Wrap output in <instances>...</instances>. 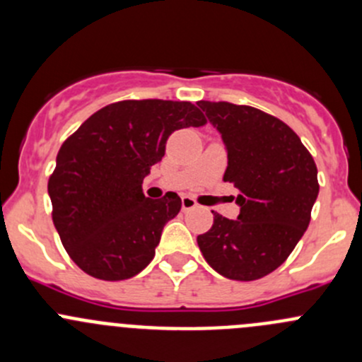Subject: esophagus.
I'll list each match as a JSON object with an SVG mask.
<instances>
[{
  "label": "esophagus",
  "mask_w": 362,
  "mask_h": 362,
  "mask_svg": "<svg viewBox=\"0 0 362 362\" xmlns=\"http://www.w3.org/2000/svg\"><path fill=\"white\" fill-rule=\"evenodd\" d=\"M198 206V203L191 198V196H182V210H192V208Z\"/></svg>",
  "instance_id": "obj_1"
}]
</instances>
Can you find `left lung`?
<instances>
[{
    "label": "left lung",
    "mask_w": 362,
    "mask_h": 362,
    "mask_svg": "<svg viewBox=\"0 0 362 362\" xmlns=\"http://www.w3.org/2000/svg\"><path fill=\"white\" fill-rule=\"evenodd\" d=\"M228 152L224 180L240 194L236 221L214 214L198 236L208 264L231 280H257L275 272L310 224L319 194L317 166L298 134L276 117L243 105L199 101Z\"/></svg>",
    "instance_id": "left-lung-1"
}]
</instances>
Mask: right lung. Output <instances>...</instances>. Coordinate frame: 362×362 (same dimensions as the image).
Here are the masks:
<instances>
[{"instance_id": "add662e5", "label": "right lung", "mask_w": 362, "mask_h": 362, "mask_svg": "<svg viewBox=\"0 0 362 362\" xmlns=\"http://www.w3.org/2000/svg\"><path fill=\"white\" fill-rule=\"evenodd\" d=\"M206 122L187 101H119L89 117L57 152L49 178L52 221L64 249L94 279L126 280L154 259L182 199L145 198L144 178L166 140Z\"/></svg>"}]
</instances>
